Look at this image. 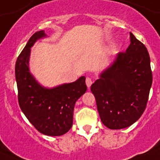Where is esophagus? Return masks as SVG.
Segmentation results:
<instances>
[{"label":"esophagus","instance_id":"34e87169","mask_svg":"<svg viewBox=\"0 0 160 160\" xmlns=\"http://www.w3.org/2000/svg\"><path fill=\"white\" fill-rule=\"evenodd\" d=\"M85 83H86V85H87L88 88L90 87V85H92V79L90 77H86V80H85Z\"/></svg>","mask_w":160,"mask_h":160}]
</instances>
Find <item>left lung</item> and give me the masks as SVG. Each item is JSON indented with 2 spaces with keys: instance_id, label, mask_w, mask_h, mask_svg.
<instances>
[{
  "instance_id": "obj_1",
  "label": "left lung",
  "mask_w": 160,
  "mask_h": 160,
  "mask_svg": "<svg viewBox=\"0 0 160 160\" xmlns=\"http://www.w3.org/2000/svg\"><path fill=\"white\" fill-rule=\"evenodd\" d=\"M129 36L125 52L117 54L90 87L100 119L110 129L127 128L140 118L152 85L149 52L131 32Z\"/></svg>"
}]
</instances>
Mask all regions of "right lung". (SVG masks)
<instances>
[{
	"instance_id": "add662e5",
	"label": "right lung",
	"mask_w": 160,
	"mask_h": 160,
	"mask_svg": "<svg viewBox=\"0 0 160 160\" xmlns=\"http://www.w3.org/2000/svg\"><path fill=\"white\" fill-rule=\"evenodd\" d=\"M46 37L45 31L36 32L17 58L15 71L18 100L24 114L39 132L60 136L72 127L75 104L87 86L85 76L53 88L45 87L36 80L29 66L31 48Z\"/></svg>"
}]
</instances>
